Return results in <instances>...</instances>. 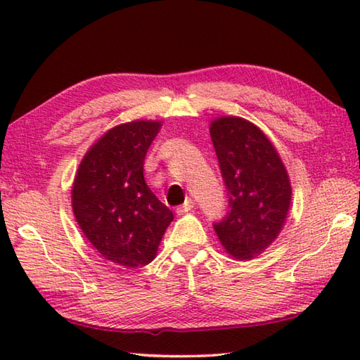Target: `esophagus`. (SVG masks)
I'll list each match as a JSON object with an SVG mask.
<instances>
[{
  "label": "esophagus",
  "mask_w": 360,
  "mask_h": 360,
  "mask_svg": "<svg viewBox=\"0 0 360 360\" xmlns=\"http://www.w3.org/2000/svg\"><path fill=\"white\" fill-rule=\"evenodd\" d=\"M195 206V203H193V200H186V203L184 205H181V206H178V210H176V214L178 216H182V214H186V212H188V211H192V208Z\"/></svg>",
  "instance_id": "obj_1"
}]
</instances>
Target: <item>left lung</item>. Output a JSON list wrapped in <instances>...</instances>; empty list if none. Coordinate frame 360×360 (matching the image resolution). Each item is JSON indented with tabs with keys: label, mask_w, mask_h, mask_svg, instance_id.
<instances>
[{
	"label": "left lung",
	"mask_w": 360,
	"mask_h": 360,
	"mask_svg": "<svg viewBox=\"0 0 360 360\" xmlns=\"http://www.w3.org/2000/svg\"><path fill=\"white\" fill-rule=\"evenodd\" d=\"M210 135L229 191V212L214 225L235 260L257 257L278 238L292 203L281 155L257 125L236 115L211 120Z\"/></svg>",
	"instance_id": "left-lung-1"
}]
</instances>
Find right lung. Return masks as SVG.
Returning <instances> with one entry per match:
<instances>
[{
    "instance_id": "1",
    "label": "right lung",
    "mask_w": 360,
    "mask_h": 360,
    "mask_svg": "<svg viewBox=\"0 0 360 360\" xmlns=\"http://www.w3.org/2000/svg\"><path fill=\"white\" fill-rule=\"evenodd\" d=\"M160 120L115 125L85 152L71 187L76 222L101 257L125 268L150 264L173 221L144 181Z\"/></svg>"
}]
</instances>
